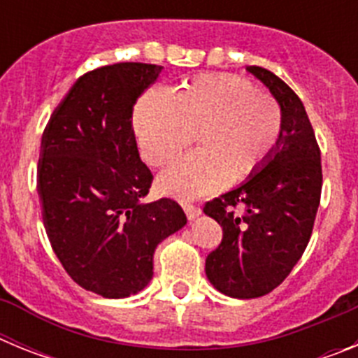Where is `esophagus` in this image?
Instances as JSON below:
<instances>
[{
    "instance_id": "1",
    "label": "esophagus",
    "mask_w": 358,
    "mask_h": 358,
    "mask_svg": "<svg viewBox=\"0 0 358 358\" xmlns=\"http://www.w3.org/2000/svg\"><path fill=\"white\" fill-rule=\"evenodd\" d=\"M182 210H185L186 217H188L189 220L201 215V208H199L197 204H192V202H182Z\"/></svg>"
}]
</instances>
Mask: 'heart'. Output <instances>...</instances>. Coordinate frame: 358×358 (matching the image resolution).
<instances>
[{"label": "heart", "mask_w": 358, "mask_h": 358, "mask_svg": "<svg viewBox=\"0 0 358 358\" xmlns=\"http://www.w3.org/2000/svg\"><path fill=\"white\" fill-rule=\"evenodd\" d=\"M132 123L141 156L156 169L176 163L197 134L201 150L159 179L161 192L181 199L245 181L273 156L285 129L280 103L233 73L197 75L173 94L150 90Z\"/></svg>", "instance_id": "b5f03b06"}]
</instances>
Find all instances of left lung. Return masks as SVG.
Segmentation results:
<instances>
[{
    "mask_svg": "<svg viewBox=\"0 0 358 358\" xmlns=\"http://www.w3.org/2000/svg\"><path fill=\"white\" fill-rule=\"evenodd\" d=\"M248 71L274 94L285 129L260 172L204 204V213L222 226L206 276L215 289L240 299L265 296L289 276L312 236L322 188L321 150L299 96L268 69Z\"/></svg>",
    "mask_w": 358,
    "mask_h": 358,
    "instance_id": "obj_1",
    "label": "left lung"
}]
</instances>
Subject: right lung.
<instances>
[{
  "mask_svg": "<svg viewBox=\"0 0 358 358\" xmlns=\"http://www.w3.org/2000/svg\"><path fill=\"white\" fill-rule=\"evenodd\" d=\"M161 71L118 62L84 73L43 132L44 229L69 278L98 296L118 299L143 289L157 243L186 224L173 199L141 202L154 176L140 159L132 110Z\"/></svg>",
  "mask_w": 358,
  "mask_h": 358,
  "instance_id": "1",
  "label": "right lung"
}]
</instances>
